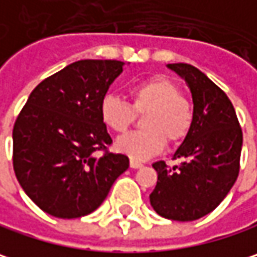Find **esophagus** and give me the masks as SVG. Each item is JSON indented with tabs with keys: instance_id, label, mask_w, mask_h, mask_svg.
I'll use <instances>...</instances> for the list:
<instances>
[{
	"instance_id": "obj_1",
	"label": "esophagus",
	"mask_w": 257,
	"mask_h": 257,
	"mask_svg": "<svg viewBox=\"0 0 257 257\" xmlns=\"http://www.w3.org/2000/svg\"><path fill=\"white\" fill-rule=\"evenodd\" d=\"M130 167L136 170V168H142V167H143V164H142L140 161H136V159H130Z\"/></svg>"
}]
</instances>
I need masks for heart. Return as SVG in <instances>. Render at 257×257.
Listing matches in <instances>:
<instances>
[{"instance_id": "obj_1", "label": "heart", "mask_w": 257, "mask_h": 257, "mask_svg": "<svg viewBox=\"0 0 257 257\" xmlns=\"http://www.w3.org/2000/svg\"><path fill=\"white\" fill-rule=\"evenodd\" d=\"M181 92V86L173 79L154 76L128 89L132 103L115 93L103 95L99 103L101 119L115 133L125 132L136 114L145 112L143 130L121 136L115 143L117 151L143 161L158 155L167 140L175 145L187 138L194 122V106Z\"/></svg>"}]
</instances>
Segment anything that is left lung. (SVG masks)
<instances>
[{
	"instance_id": "1",
	"label": "left lung",
	"mask_w": 257,
	"mask_h": 257,
	"mask_svg": "<svg viewBox=\"0 0 257 257\" xmlns=\"http://www.w3.org/2000/svg\"><path fill=\"white\" fill-rule=\"evenodd\" d=\"M187 82L194 103L192 132L177 149L168 167L158 161L151 205L173 221H194L212 212L228 194L240 171L243 132L225 95L199 68L184 63L168 65Z\"/></svg>"
}]
</instances>
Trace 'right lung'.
Returning a JSON list of instances; mask_svg holds the SVG:
<instances>
[{
    "label": "right lung",
    "instance_id": "right-lung-1",
    "mask_svg": "<svg viewBox=\"0 0 257 257\" xmlns=\"http://www.w3.org/2000/svg\"><path fill=\"white\" fill-rule=\"evenodd\" d=\"M117 60H80L46 77L13 127V168L46 213L80 218L98 209L128 158L109 152L112 139L99 103L122 71Z\"/></svg>",
    "mask_w": 257,
    "mask_h": 257
}]
</instances>
